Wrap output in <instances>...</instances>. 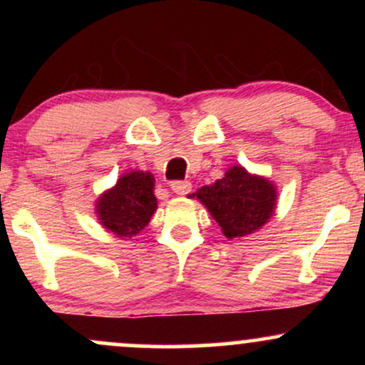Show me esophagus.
Here are the masks:
<instances>
[{
  "label": "esophagus",
  "instance_id": "34e87169",
  "mask_svg": "<svg viewBox=\"0 0 365 365\" xmlns=\"http://www.w3.org/2000/svg\"><path fill=\"white\" fill-rule=\"evenodd\" d=\"M171 190L178 195H185L192 190V183L188 180H175L171 182Z\"/></svg>",
  "mask_w": 365,
  "mask_h": 365
}]
</instances>
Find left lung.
<instances>
[{"label":"left lung","mask_w":365,"mask_h":365,"mask_svg":"<svg viewBox=\"0 0 365 365\" xmlns=\"http://www.w3.org/2000/svg\"><path fill=\"white\" fill-rule=\"evenodd\" d=\"M197 197L226 238H240L257 232L273 216L276 187L269 180L250 175L244 166H232L212 185L200 187Z\"/></svg>","instance_id":"1"}]
</instances>
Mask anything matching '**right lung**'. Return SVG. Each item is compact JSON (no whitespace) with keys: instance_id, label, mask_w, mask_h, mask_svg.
Listing matches in <instances>:
<instances>
[{"instance_id":"1","label":"right lung","mask_w":365,"mask_h":365,"mask_svg":"<svg viewBox=\"0 0 365 365\" xmlns=\"http://www.w3.org/2000/svg\"><path fill=\"white\" fill-rule=\"evenodd\" d=\"M158 209L154 177L149 171L121 175L116 185L98 199L96 212L106 230L130 238L144 230Z\"/></svg>"}]
</instances>
